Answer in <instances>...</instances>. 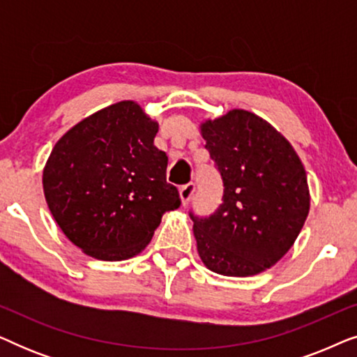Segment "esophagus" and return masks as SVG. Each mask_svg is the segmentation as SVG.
<instances>
[{
  "mask_svg": "<svg viewBox=\"0 0 357 357\" xmlns=\"http://www.w3.org/2000/svg\"><path fill=\"white\" fill-rule=\"evenodd\" d=\"M180 193V199H182V204L185 206L190 202V198L193 197L195 193V183H187V185H182L178 190Z\"/></svg>",
  "mask_w": 357,
  "mask_h": 357,
  "instance_id": "esophagus-1",
  "label": "esophagus"
}]
</instances>
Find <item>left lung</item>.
I'll use <instances>...</instances> for the list:
<instances>
[{
    "instance_id": "obj_1",
    "label": "left lung",
    "mask_w": 357,
    "mask_h": 357,
    "mask_svg": "<svg viewBox=\"0 0 357 357\" xmlns=\"http://www.w3.org/2000/svg\"><path fill=\"white\" fill-rule=\"evenodd\" d=\"M222 178V203L208 218L190 211L199 258L224 276H253L286 255L310 208L299 155L252 112L234 109L202 123Z\"/></svg>"
}]
</instances>
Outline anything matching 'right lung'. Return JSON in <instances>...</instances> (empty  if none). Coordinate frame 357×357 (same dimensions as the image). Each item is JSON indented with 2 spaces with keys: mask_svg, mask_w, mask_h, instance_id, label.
I'll use <instances>...</instances> for the list:
<instances>
[{
  "mask_svg": "<svg viewBox=\"0 0 357 357\" xmlns=\"http://www.w3.org/2000/svg\"><path fill=\"white\" fill-rule=\"evenodd\" d=\"M158 121L133 100L105 107L58 139L43 193L63 234L86 255L120 261L151 242L165 211L180 206L154 146Z\"/></svg>",
  "mask_w": 357,
  "mask_h": 357,
  "instance_id": "right-lung-1",
  "label": "right lung"
}]
</instances>
